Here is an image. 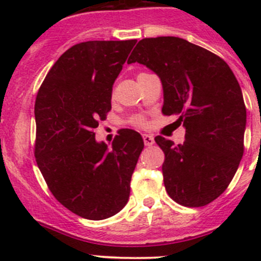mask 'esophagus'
Masks as SVG:
<instances>
[{
	"instance_id": "obj_1",
	"label": "esophagus",
	"mask_w": 261,
	"mask_h": 261,
	"mask_svg": "<svg viewBox=\"0 0 261 261\" xmlns=\"http://www.w3.org/2000/svg\"><path fill=\"white\" fill-rule=\"evenodd\" d=\"M143 140H144V144H145V146H151L154 145V138H152L151 135H147V134H144L143 135Z\"/></svg>"
}]
</instances>
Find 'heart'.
I'll return each instance as SVG.
<instances>
[{"mask_svg": "<svg viewBox=\"0 0 261 261\" xmlns=\"http://www.w3.org/2000/svg\"><path fill=\"white\" fill-rule=\"evenodd\" d=\"M143 74V73H141ZM140 75V74H139ZM133 123L136 126H144V123H145V121H144L143 117H140V116H138V117H134L133 118Z\"/></svg>", "mask_w": 261, "mask_h": 261, "instance_id": "b5f03b06", "label": "heart"}]
</instances>
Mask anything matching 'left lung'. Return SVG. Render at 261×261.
Masks as SVG:
<instances>
[{
	"mask_svg": "<svg viewBox=\"0 0 261 261\" xmlns=\"http://www.w3.org/2000/svg\"><path fill=\"white\" fill-rule=\"evenodd\" d=\"M131 63L160 78L163 114L178 116L186 128L179 145L155 138L165 154L168 194L186 207L211 203L232 180L244 154L246 109L235 74L220 57L175 36L143 39Z\"/></svg>",
	"mask_w": 261,
	"mask_h": 261,
	"instance_id": "1",
	"label": "left lung"
}]
</instances>
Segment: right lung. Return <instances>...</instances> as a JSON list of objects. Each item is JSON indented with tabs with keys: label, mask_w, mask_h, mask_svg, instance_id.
<instances>
[{
	"label": "right lung",
	"mask_w": 261,
	"mask_h": 261,
	"mask_svg": "<svg viewBox=\"0 0 261 261\" xmlns=\"http://www.w3.org/2000/svg\"><path fill=\"white\" fill-rule=\"evenodd\" d=\"M136 40L86 41L55 62L35 101L38 167L53 196L87 220H105L126 206L131 175L144 149L134 130L112 147L93 128L111 110L112 87Z\"/></svg>",
	"instance_id": "1"
}]
</instances>
